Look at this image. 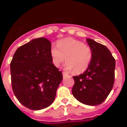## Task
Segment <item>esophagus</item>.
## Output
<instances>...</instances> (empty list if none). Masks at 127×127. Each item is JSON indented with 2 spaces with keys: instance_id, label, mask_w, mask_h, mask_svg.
<instances>
[{
  "instance_id": "34e87169",
  "label": "esophagus",
  "mask_w": 127,
  "mask_h": 127,
  "mask_svg": "<svg viewBox=\"0 0 127 127\" xmlns=\"http://www.w3.org/2000/svg\"><path fill=\"white\" fill-rule=\"evenodd\" d=\"M62 74H63V77H67V76H69V75L65 73V72H63Z\"/></svg>"
}]
</instances>
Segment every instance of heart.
Segmentation results:
<instances>
[{"instance_id":"b5f03b06","label":"heart","mask_w":127,"mask_h":127,"mask_svg":"<svg viewBox=\"0 0 127 127\" xmlns=\"http://www.w3.org/2000/svg\"><path fill=\"white\" fill-rule=\"evenodd\" d=\"M50 54L53 64L56 67H59L66 58L65 69L74 70L76 74L86 70L93 55L92 50L88 44L70 37L58 41L57 46H51Z\"/></svg>"}]
</instances>
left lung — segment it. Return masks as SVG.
Listing matches in <instances>:
<instances>
[{
  "mask_svg": "<svg viewBox=\"0 0 127 127\" xmlns=\"http://www.w3.org/2000/svg\"><path fill=\"white\" fill-rule=\"evenodd\" d=\"M86 42L92 50V58L86 71L73 76L72 93L82 104L96 105L106 99L113 88L115 59L105 46L91 39Z\"/></svg>",
  "mask_w": 127,
  "mask_h": 127,
  "instance_id": "left-lung-1",
  "label": "left lung"
}]
</instances>
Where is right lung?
Segmentation results:
<instances>
[{
	"label": "right lung",
	"mask_w": 127,
	"mask_h": 127,
	"mask_svg": "<svg viewBox=\"0 0 127 127\" xmlns=\"http://www.w3.org/2000/svg\"><path fill=\"white\" fill-rule=\"evenodd\" d=\"M51 44L41 37L19 47L11 62V84L14 95L32 110L50 106L55 98L62 73L53 64Z\"/></svg>",
	"instance_id": "1"
}]
</instances>
